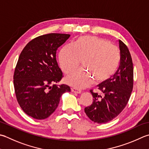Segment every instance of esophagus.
Masks as SVG:
<instances>
[{"label": "esophagus", "mask_w": 149, "mask_h": 149, "mask_svg": "<svg viewBox=\"0 0 149 149\" xmlns=\"http://www.w3.org/2000/svg\"><path fill=\"white\" fill-rule=\"evenodd\" d=\"M71 90L72 92L74 93H76V94H81V90L79 89H77L76 88H72Z\"/></svg>", "instance_id": "1"}]
</instances>
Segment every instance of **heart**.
Returning a JSON list of instances; mask_svg holds the SVG:
<instances>
[{
	"instance_id": "heart-1",
	"label": "heart",
	"mask_w": 149,
	"mask_h": 149,
	"mask_svg": "<svg viewBox=\"0 0 149 149\" xmlns=\"http://www.w3.org/2000/svg\"><path fill=\"white\" fill-rule=\"evenodd\" d=\"M63 72L68 74L77 68L81 60L83 66L90 73L95 83L109 79L118 70L120 55L118 48L107 40L96 36H82L74 43L67 44L59 55ZM65 81L75 88L86 87L91 83L88 72L76 70L68 75Z\"/></svg>"
}]
</instances>
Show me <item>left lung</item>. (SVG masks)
Listing matches in <instances>:
<instances>
[{
	"mask_svg": "<svg viewBox=\"0 0 149 149\" xmlns=\"http://www.w3.org/2000/svg\"><path fill=\"white\" fill-rule=\"evenodd\" d=\"M119 43L121 57L118 70L112 77L97 85L102 95L90 90L93 103L84 109L87 116L95 123H105L117 117L126 107L132 91V57L126 45L121 40Z\"/></svg>",
	"mask_w": 149,
	"mask_h": 149,
	"instance_id": "left-lung-1",
	"label": "left lung"
}]
</instances>
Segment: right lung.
<instances>
[{"label":"right lung","mask_w":149,"mask_h":149,"mask_svg":"<svg viewBox=\"0 0 149 149\" xmlns=\"http://www.w3.org/2000/svg\"><path fill=\"white\" fill-rule=\"evenodd\" d=\"M70 34L48 33L32 39L20 53L13 75L17 100L26 114L36 119L48 118L60 98L70 88L55 84L63 78L56 52Z\"/></svg>","instance_id":"obj_1"}]
</instances>
